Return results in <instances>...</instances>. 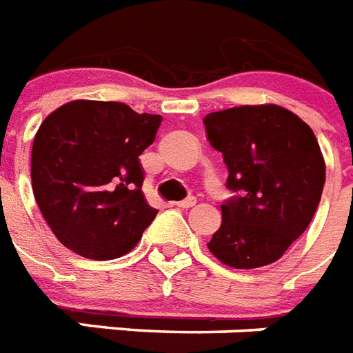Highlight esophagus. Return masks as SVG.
Listing matches in <instances>:
<instances>
[{
  "instance_id": "1",
  "label": "esophagus",
  "mask_w": 353,
  "mask_h": 353,
  "mask_svg": "<svg viewBox=\"0 0 353 353\" xmlns=\"http://www.w3.org/2000/svg\"><path fill=\"white\" fill-rule=\"evenodd\" d=\"M196 204V199H193V196H190V199L185 200H180V202H176V208H182V210H188V208H193V205Z\"/></svg>"
}]
</instances>
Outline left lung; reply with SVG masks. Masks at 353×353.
Segmentation results:
<instances>
[{
  "mask_svg": "<svg viewBox=\"0 0 353 353\" xmlns=\"http://www.w3.org/2000/svg\"><path fill=\"white\" fill-rule=\"evenodd\" d=\"M228 165L222 225L208 248L236 270L279 261L314 219L324 160L310 125L279 105H242L204 118Z\"/></svg>",
  "mask_w": 353,
  "mask_h": 353,
  "instance_id": "obj_1",
  "label": "left lung"
}]
</instances>
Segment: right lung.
<instances>
[{"label": "right lung", "instance_id": "add662e5", "mask_svg": "<svg viewBox=\"0 0 353 353\" xmlns=\"http://www.w3.org/2000/svg\"><path fill=\"white\" fill-rule=\"evenodd\" d=\"M162 117L120 101H69L50 112L32 143L34 199L56 239L107 261L137 246L159 210L143 196L140 154Z\"/></svg>", "mask_w": 353, "mask_h": 353}]
</instances>
